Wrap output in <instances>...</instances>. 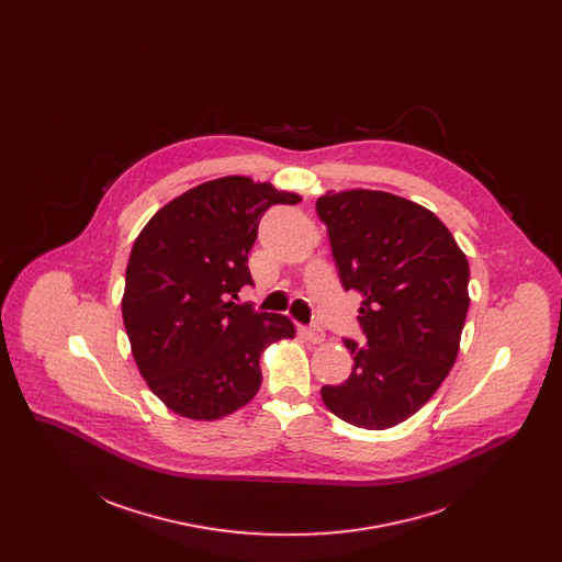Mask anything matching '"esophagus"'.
<instances>
[{"mask_svg":"<svg viewBox=\"0 0 562 562\" xmlns=\"http://www.w3.org/2000/svg\"><path fill=\"white\" fill-rule=\"evenodd\" d=\"M303 337H305L310 344H314V346H321V344H324V330H322L321 326L303 328Z\"/></svg>","mask_w":562,"mask_h":562,"instance_id":"34e87169","label":"esophagus"}]
</instances>
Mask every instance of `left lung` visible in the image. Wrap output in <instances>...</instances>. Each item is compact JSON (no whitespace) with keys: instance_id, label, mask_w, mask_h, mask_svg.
Instances as JSON below:
<instances>
[{"instance_id":"1","label":"left lung","mask_w":562,"mask_h":562,"mask_svg":"<svg viewBox=\"0 0 562 562\" xmlns=\"http://www.w3.org/2000/svg\"><path fill=\"white\" fill-rule=\"evenodd\" d=\"M346 291L362 294L364 344L344 339L353 364L322 402L356 428L406 422L436 394L459 353L470 266L426 206L374 189H328L316 202Z\"/></svg>"}]
</instances>
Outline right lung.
Listing matches in <instances>:
<instances>
[{
    "mask_svg": "<svg viewBox=\"0 0 562 562\" xmlns=\"http://www.w3.org/2000/svg\"><path fill=\"white\" fill-rule=\"evenodd\" d=\"M296 202L294 191L229 175L177 195L136 236L124 328L138 373L177 415L216 422L240 411L261 387V353L293 339L286 316L255 314L234 299L252 284L259 218Z\"/></svg>",
    "mask_w": 562,
    "mask_h": 562,
    "instance_id": "right-lung-1",
    "label": "right lung"
}]
</instances>
